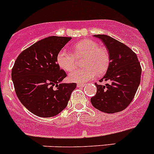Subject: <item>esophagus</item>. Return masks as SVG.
<instances>
[{"label": "esophagus", "instance_id": "34e87169", "mask_svg": "<svg viewBox=\"0 0 154 154\" xmlns=\"http://www.w3.org/2000/svg\"><path fill=\"white\" fill-rule=\"evenodd\" d=\"M85 85V84L84 83H78L77 84V87H79V88H82V87H84Z\"/></svg>", "mask_w": 154, "mask_h": 154}]
</instances>
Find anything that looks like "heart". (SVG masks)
<instances>
[{
	"label": "heart",
	"instance_id": "b5f03b06",
	"mask_svg": "<svg viewBox=\"0 0 154 154\" xmlns=\"http://www.w3.org/2000/svg\"><path fill=\"white\" fill-rule=\"evenodd\" d=\"M72 53L62 49L57 55L58 66L65 72L75 68L76 59L83 58L84 69H75L69 74V79L73 82H85L92 79L96 75H102L107 71L110 63V57L105 48L99 47L96 42L83 39L76 42L72 47Z\"/></svg>",
	"mask_w": 154,
	"mask_h": 154
}]
</instances>
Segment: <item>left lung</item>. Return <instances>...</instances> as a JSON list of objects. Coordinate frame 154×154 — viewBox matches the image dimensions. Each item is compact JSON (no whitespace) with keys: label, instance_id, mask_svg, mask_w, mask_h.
I'll use <instances>...</instances> for the list:
<instances>
[{"label":"left lung","instance_id":"left-lung-1","mask_svg":"<svg viewBox=\"0 0 154 154\" xmlns=\"http://www.w3.org/2000/svg\"><path fill=\"white\" fill-rule=\"evenodd\" d=\"M94 36L101 39L109 54V65L100 81L110 83H96L97 92L91 103L106 113L120 112L130 104L140 83V63L135 53L122 42L106 35Z\"/></svg>","mask_w":154,"mask_h":154}]
</instances>
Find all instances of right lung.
<instances>
[{"instance_id": "1", "label": "right lung", "mask_w": 154, "mask_h": 154, "mask_svg": "<svg viewBox=\"0 0 154 154\" xmlns=\"http://www.w3.org/2000/svg\"><path fill=\"white\" fill-rule=\"evenodd\" d=\"M71 38L48 37L24 50L14 62L11 79L16 95L35 116L46 118L60 113L76 88L75 83H62L67 75L57 63L58 52Z\"/></svg>"}]
</instances>
